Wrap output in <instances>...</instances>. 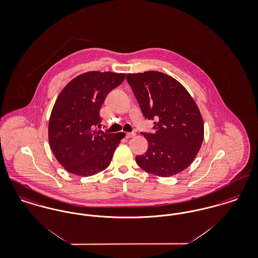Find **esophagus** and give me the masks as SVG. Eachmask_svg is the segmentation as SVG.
Segmentation results:
<instances>
[{
	"label": "esophagus",
	"instance_id": "1",
	"mask_svg": "<svg viewBox=\"0 0 258 258\" xmlns=\"http://www.w3.org/2000/svg\"><path fill=\"white\" fill-rule=\"evenodd\" d=\"M134 136H135V133H127V134L125 135L126 138H132V137H134Z\"/></svg>",
	"mask_w": 258,
	"mask_h": 258
}]
</instances>
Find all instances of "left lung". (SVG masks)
Listing matches in <instances>:
<instances>
[{
  "mask_svg": "<svg viewBox=\"0 0 258 258\" xmlns=\"http://www.w3.org/2000/svg\"><path fill=\"white\" fill-rule=\"evenodd\" d=\"M144 117L154 122L145 154L136 163L160 177L174 176L188 167L204 138V123L196 101L179 81L167 74L150 71L126 74Z\"/></svg>",
  "mask_w": 258,
  "mask_h": 258,
  "instance_id": "obj_1",
  "label": "left lung"
}]
</instances>
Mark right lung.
<instances>
[{"label":"right lung","mask_w":258,"mask_h":258,"mask_svg":"<svg viewBox=\"0 0 258 258\" xmlns=\"http://www.w3.org/2000/svg\"><path fill=\"white\" fill-rule=\"evenodd\" d=\"M125 74L89 72L61 90L50 115L48 138L55 158L66 170L88 177L104 170L124 134L99 131V110L106 96Z\"/></svg>","instance_id":"1"}]
</instances>
